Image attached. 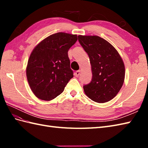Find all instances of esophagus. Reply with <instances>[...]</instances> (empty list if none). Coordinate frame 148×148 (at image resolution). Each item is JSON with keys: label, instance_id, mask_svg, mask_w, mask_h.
I'll list each match as a JSON object with an SVG mask.
<instances>
[{"label": "esophagus", "instance_id": "34e87169", "mask_svg": "<svg viewBox=\"0 0 148 148\" xmlns=\"http://www.w3.org/2000/svg\"><path fill=\"white\" fill-rule=\"evenodd\" d=\"M80 72H81L80 71H76V72H75V73H74L75 76H76V77H78V76H79V74H80Z\"/></svg>", "mask_w": 148, "mask_h": 148}]
</instances>
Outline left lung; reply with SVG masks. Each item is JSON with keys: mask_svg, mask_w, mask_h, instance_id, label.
I'll return each instance as SVG.
<instances>
[{"mask_svg": "<svg viewBox=\"0 0 148 148\" xmlns=\"http://www.w3.org/2000/svg\"><path fill=\"white\" fill-rule=\"evenodd\" d=\"M78 40L88 55L92 71L91 82L83 86L93 101L104 103L112 100L121 88L125 79V65L114 47L97 36H78Z\"/></svg>", "mask_w": 148, "mask_h": 148, "instance_id": "obj_1", "label": "left lung"}]
</instances>
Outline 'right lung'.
<instances>
[{"mask_svg": "<svg viewBox=\"0 0 148 148\" xmlns=\"http://www.w3.org/2000/svg\"><path fill=\"white\" fill-rule=\"evenodd\" d=\"M77 35L58 32L46 37L31 53L26 74L29 86L37 98L51 100L64 92L73 77L68 51Z\"/></svg>", "mask_w": 148, "mask_h": 148, "instance_id": "1", "label": "right lung"}]
</instances>
